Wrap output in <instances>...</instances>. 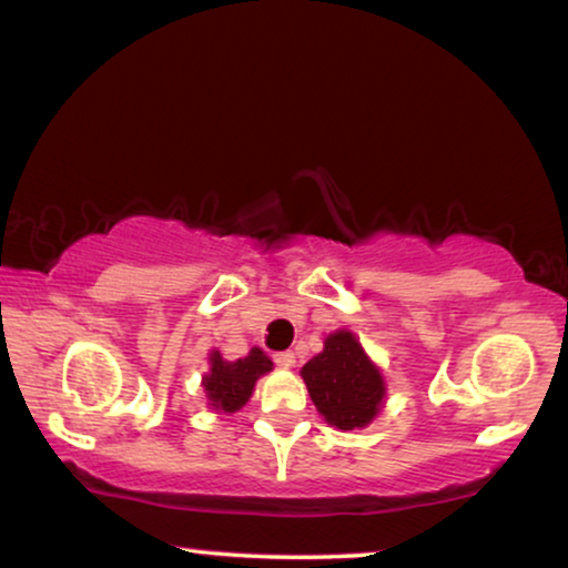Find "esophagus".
Listing matches in <instances>:
<instances>
[{
  "label": "esophagus",
  "mask_w": 568,
  "mask_h": 568,
  "mask_svg": "<svg viewBox=\"0 0 568 568\" xmlns=\"http://www.w3.org/2000/svg\"><path fill=\"white\" fill-rule=\"evenodd\" d=\"M274 362H276V367L292 369L294 364H297V356H294L292 352H278V354H274Z\"/></svg>",
  "instance_id": "1"
}]
</instances>
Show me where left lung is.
<instances>
[{
  "label": "left lung",
  "mask_w": 568,
  "mask_h": 568,
  "mask_svg": "<svg viewBox=\"0 0 568 568\" xmlns=\"http://www.w3.org/2000/svg\"><path fill=\"white\" fill-rule=\"evenodd\" d=\"M310 398L325 422L341 432L367 426L385 400V379L352 331L325 338L323 352L302 367Z\"/></svg>",
  "instance_id": "1"
}]
</instances>
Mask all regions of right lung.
Wrapping results in <instances>:
<instances>
[{"mask_svg":"<svg viewBox=\"0 0 568 568\" xmlns=\"http://www.w3.org/2000/svg\"><path fill=\"white\" fill-rule=\"evenodd\" d=\"M209 372L204 375V390L209 406L224 414H235L251 400L255 379L274 369V362L268 359L261 348H251V354L237 362L222 359L220 352L209 354Z\"/></svg>","mask_w":568,"mask_h":568,"instance_id":"right-lung-1","label":"right lung"}]
</instances>
